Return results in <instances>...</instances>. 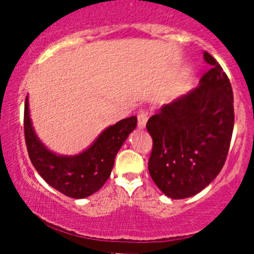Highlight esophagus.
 <instances>
[{
	"instance_id": "obj_1",
	"label": "esophagus",
	"mask_w": 254,
	"mask_h": 254,
	"mask_svg": "<svg viewBox=\"0 0 254 254\" xmlns=\"http://www.w3.org/2000/svg\"><path fill=\"white\" fill-rule=\"evenodd\" d=\"M147 119H148V114L147 112H140L139 114H137V127H140V129H142V127H145L146 123H147Z\"/></svg>"
}]
</instances>
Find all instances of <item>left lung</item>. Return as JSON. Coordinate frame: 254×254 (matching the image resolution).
<instances>
[{
  "label": "left lung",
  "mask_w": 254,
  "mask_h": 254,
  "mask_svg": "<svg viewBox=\"0 0 254 254\" xmlns=\"http://www.w3.org/2000/svg\"><path fill=\"white\" fill-rule=\"evenodd\" d=\"M211 66L200 84L162 107L146 129L152 137L148 172L172 199L195 195L222 170L234 131V93L220 64L204 51Z\"/></svg>",
  "instance_id": "8db88e82"
}]
</instances>
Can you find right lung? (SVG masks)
<instances>
[{"label":"right lung","instance_id":"right-lung-1","mask_svg":"<svg viewBox=\"0 0 254 254\" xmlns=\"http://www.w3.org/2000/svg\"><path fill=\"white\" fill-rule=\"evenodd\" d=\"M136 124V117L120 120L104 130L93 145L79 155L58 156L48 151L34 134L28 97L25 98L24 137L30 161L48 184L70 198H86L104 186L111 176L118 151Z\"/></svg>","mask_w":254,"mask_h":254}]
</instances>
